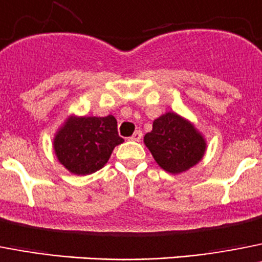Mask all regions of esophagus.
<instances>
[{"label":"esophagus","mask_w":262,"mask_h":262,"mask_svg":"<svg viewBox=\"0 0 262 262\" xmlns=\"http://www.w3.org/2000/svg\"><path fill=\"white\" fill-rule=\"evenodd\" d=\"M141 138H142V132H141V130H136L133 133V136H132V137L129 138V140H130V141H136V142H140Z\"/></svg>","instance_id":"34e87169"}]
</instances>
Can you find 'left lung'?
<instances>
[{"label": "left lung", "mask_w": 262, "mask_h": 262, "mask_svg": "<svg viewBox=\"0 0 262 262\" xmlns=\"http://www.w3.org/2000/svg\"><path fill=\"white\" fill-rule=\"evenodd\" d=\"M144 142L161 169L182 174L203 159L207 150L204 136L195 125L175 112H166L153 121Z\"/></svg>", "instance_id": "8db88e82"}]
</instances>
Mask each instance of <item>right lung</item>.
<instances>
[{"label":"right lung","instance_id":"add662e5","mask_svg":"<svg viewBox=\"0 0 262 262\" xmlns=\"http://www.w3.org/2000/svg\"><path fill=\"white\" fill-rule=\"evenodd\" d=\"M112 115L68 116L54 136V153L71 174L90 175L103 169L113 149L122 144Z\"/></svg>","mask_w":262,"mask_h":262}]
</instances>
